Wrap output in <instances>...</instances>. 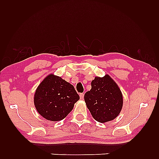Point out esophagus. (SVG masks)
<instances>
[{
    "mask_svg": "<svg viewBox=\"0 0 159 159\" xmlns=\"http://www.w3.org/2000/svg\"><path fill=\"white\" fill-rule=\"evenodd\" d=\"M84 95H85V93H80V99L83 100V99L84 98Z\"/></svg>",
    "mask_w": 159,
    "mask_h": 159,
    "instance_id": "34e87169",
    "label": "esophagus"
}]
</instances>
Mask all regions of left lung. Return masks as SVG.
Segmentation results:
<instances>
[{
  "mask_svg": "<svg viewBox=\"0 0 159 159\" xmlns=\"http://www.w3.org/2000/svg\"><path fill=\"white\" fill-rule=\"evenodd\" d=\"M91 85L92 89L85 93L84 99L92 117L101 123L114 120L123 105L119 87L107 74L95 77Z\"/></svg>",
  "mask_w": 159,
  "mask_h": 159,
  "instance_id": "left-lung-1",
  "label": "left lung"
}]
</instances>
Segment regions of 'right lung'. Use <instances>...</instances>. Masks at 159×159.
<instances>
[{
	"instance_id": "add662e5",
	"label": "right lung",
	"mask_w": 159,
	"mask_h": 159,
	"mask_svg": "<svg viewBox=\"0 0 159 159\" xmlns=\"http://www.w3.org/2000/svg\"><path fill=\"white\" fill-rule=\"evenodd\" d=\"M79 99L72 85L61 77L50 74L37 88L34 104L43 117L57 121L64 119Z\"/></svg>"
}]
</instances>
